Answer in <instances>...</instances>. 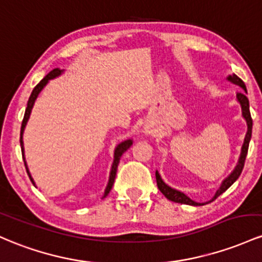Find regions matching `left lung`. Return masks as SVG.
Instances as JSON below:
<instances>
[{"instance_id":"8db88e82","label":"left lung","mask_w":262,"mask_h":262,"mask_svg":"<svg viewBox=\"0 0 262 262\" xmlns=\"http://www.w3.org/2000/svg\"><path fill=\"white\" fill-rule=\"evenodd\" d=\"M228 80H230L231 83L239 85V86L243 88L244 92L242 93H237L236 98H237V101L240 102V105H242V110H243V116L244 119L246 120V123H248V132H246V136H245V140H244V145H243V148H242V155H240V158H239V162H237L236 167H235V169L233 170V173H231L230 176H229L228 178L225 179L224 182L222 183V186L218 190H216L215 195L213 196V199H211L210 202L215 201L216 198L220 194H223V193L225 192L226 189H228L229 187L231 186V184L234 183L235 181H236L237 178L240 177V174H242L243 172V168H244V164H245V160H246V155H248V149H249V142L250 140H251V132H252V119H251V115H250V108H249V99L246 98V86L245 84H244V81L242 79L239 78L237 75H229L228 76ZM156 181H157V187L158 189L162 192V194L166 196L167 199H169V201L172 202H176V203H181V204H188V205H202L201 203H196L194 201H192L190 198H188V196L184 194V193L179 192V190H176L173 189V188H170L167 186L166 183L162 181V178H161L160 173L156 170Z\"/></svg>"}]
</instances>
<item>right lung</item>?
<instances>
[{"label": "right lung", "instance_id": "1", "mask_svg": "<svg viewBox=\"0 0 262 262\" xmlns=\"http://www.w3.org/2000/svg\"><path fill=\"white\" fill-rule=\"evenodd\" d=\"M61 73L60 69H53L52 72H49L48 74H47L42 80L39 81L36 85V88L33 89V92H32L31 96H29L28 99V102H27V107H26V113H25V117H23V121H22V126H20V148H22V156H23V161H25V154H23V140H22V136H23V131H25V127L26 125H27V121L29 119V115H31V111H32V107H33V104L34 101H36L38 94L40 93V90L43 89L44 86H46V84L48 83L49 79H53L55 78V76H58ZM132 145V141L131 140H127V141H123V142L120 143L119 146L116 147L115 149V158H114V163H113V167H111V172H110V179H108V183H107V187L106 189H105V194L104 196H106L108 194V192L111 190V188H113V184H114V181H115V177H116V170H117V166H119V162H120V158H121V156L123 152L126 151V149L128 148ZM25 166H26V169H27V173L29 176V179H31L32 183L34 184L33 182V178L31 177V174H29L28 172V168H27V164H26V161H25Z\"/></svg>", "mask_w": 262, "mask_h": 262}]
</instances>
